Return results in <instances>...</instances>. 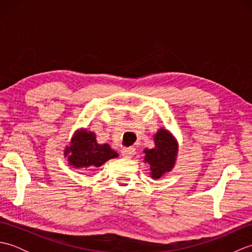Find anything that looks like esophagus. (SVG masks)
Returning a JSON list of instances; mask_svg holds the SVG:
<instances>
[{
  "label": "esophagus",
  "mask_w": 252,
  "mask_h": 252,
  "mask_svg": "<svg viewBox=\"0 0 252 252\" xmlns=\"http://www.w3.org/2000/svg\"><path fill=\"white\" fill-rule=\"evenodd\" d=\"M121 154L125 158H131L132 156H134L135 155V148H133V147L123 148L121 151Z\"/></svg>",
  "instance_id": "obj_1"
}]
</instances>
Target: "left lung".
<instances>
[{"mask_svg": "<svg viewBox=\"0 0 252 252\" xmlns=\"http://www.w3.org/2000/svg\"><path fill=\"white\" fill-rule=\"evenodd\" d=\"M155 148L145 149V161L151 167L153 179H160L172 170L178 155V143L169 131L160 129L155 134Z\"/></svg>", "mask_w": 252, "mask_h": 252, "instance_id": "8db88e82", "label": "left lung"}]
</instances>
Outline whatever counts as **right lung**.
Listing matches in <instances>:
<instances>
[{
  "label": "right lung",
  "instance_id": "add662e5",
  "mask_svg": "<svg viewBox=\"0 0 252 252\" xmlns=\"http://www.w3.org/2000/svg\"><path fill=\"white\" fill-rule=\"evenodd\" d=\"M65 157L74 168H98L109 159L117 158L118 154L108 144L100 145L96 142L93 132L79 130L72 136L70 146L65 149Z\"/></svg>",
  "mask_w": 252,
  "mask_h": 252
}]
</instances>
